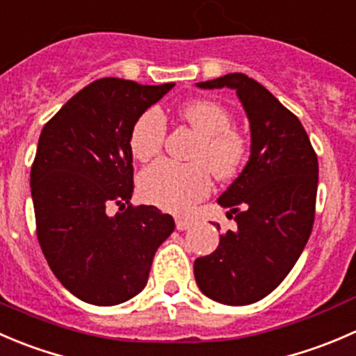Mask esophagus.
Returning a JSON list of instances; mask_svg holds the SVG:
<instances>
[{
  "label": "esophagus",
  "instance_id": "34e87169",
  "mask_svg": "<svg viewBox=\"0 0 356 356\" xmlns=\"http://www.w3.org/2000/svg\"><path fill=\"white\" fill-rule=\"evenodd\" d=\"M192 225H193L192 220H181V218H178V220H177V228H178L179 232L188 230V228L192 227Z\"/></svg>",
  "mask_w": 356,
  "mask_h": 356
}]
</instances>
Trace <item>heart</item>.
<instances>
[{"label":"heart","mask_w":356,"mask_h":356,"mask_svg":"<svg viewBox=\"0 0 356 356\" xmlns=\"http://www.w3.org/2000/svg\"><path fill=\"white\" fill-rule=\"evenodd\" d=\"M183 121L199 135L192 164L159 161L142 171L140 195L159 209L185 214L209 193L211 173L218 179L237 175L245 159V140L235 131L230 112L213 100H195L179 108ZM166 138V118L159 108L143 112L129 133V149L138 161H150L161 152Z\"/></svg>","instance_id":"obj_1"}]
</instances>
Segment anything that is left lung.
<instances>
[{
  "instance_id": "8db88e82",
  "label": "left lung",
  "mask_w": 356,
  "mask_h": 356,
  "mask_svg": "<svg viewBox=\"0 0 356 356\" xmlns=\"http://www.w3.org/2000/svg\"><path fill=\"white\" fill-rule=\"evenodd\" d=\"M197 86L237 91L251 126V156L218 199L237 230L220 235L216 251L195 259L193 275L207 298L251 305L286 279L308 242L318 161L299 119L258 81L234 72Z\"/></svg>"
}]
</instances>
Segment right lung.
<instances>
[{
	"instance_id": "right-lung-1",
	"label": "right lung",
	"mask_w": 356,
	"mask_h": 356,
	"mask_svg": "<svg viewBox=\"0 0 356 356\" xmlns=\"http://www.w3.org/2000/svg\"><path fill=\"white\" fill-rule=\"evenodd\" d=\"M173 86L97 79L41 131L31 168L38 241L60 284L81 301L114 306L142 293L157 248L173 234V216L129 202V133ZM111 203L120 206L114 217Z\"/></svg>"
}]
</instances>
